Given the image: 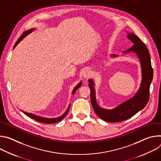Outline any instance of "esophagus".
<instances>
[{
    "mask_svg": "<svg viewBox=\"0 0 161 161\" xmlns=\"http://www.w3.org/2000/svg\"><path fill=\"white\" fill-rule=\"evenodd\" d=\"M83 76L85 78H88L91 76V72L89 70H85L83 71Z\"/></svg>",
    "mask_w": 161,
    "mask_h": 161,
    "instance_id": "obj_1",
    "label": "esophagus"
}]
</instances>
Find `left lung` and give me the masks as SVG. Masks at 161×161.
Wrapping results in <instances>:
<instances>
[{"mask_svg":"<svg viewBox=\"0 0 161 161\" xmlns=\"http://www.w3.org/2000/svg\"><path fill=\"white\" fill-rule=\"evenodd\" d=\"M127 38L134 44L131 48L124 52L127 53L134 52L139 57L142 69V80L140 88L136 94L131 99L123 103L113 109H105L97 104L96 96L94 83L89 80L88 86L90 88V100L92 105L97 115L102 120L109 122H119L130 119L135 114L143 109L150 98V86L153 79V68L152 67L150 56L145 44L133 33H129ZM115 57L116 55H111Z\"/></svg>","mask_w":161,"mask_h":161,"instance_id":"left-lung-1","label":"left lung"}]
</instances>
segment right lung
<instances>
[{
	"mask_svg": "<svg viewBox=\"0 0 161 161\" xmlns=\"http://www.w3.org/2000/svg\"><path fill=\"white\" fill-rule=\"evenodd\" d=\"M33 30H34V29H30V30H29V31H27L24 32V34H23L19 37V39H18L17 40V41L16 42V43H15V44H14V48L16 47V46L21 41V39H22L23 38L25 37L26 36H27L29 33L32 32ZM81 83L80 82V83L75 88V89L73 90V94L75 93V92L78 90V88L81 86ZM69 108H70V105L69 106V107H68L67 109L66 110V111L62 114V115L61 117H58V118H54V119H47V118L41 117H39V116H36V115H35V114H32V113H29L25 112V111H23V112H24V113L26 114L27 116H28L29 117H30V118L32 119H34V120H36V121H37V122H41V123H43V124H53V123L58 122H60V120H62L67 115V113L69 112Z\"/></svg>",
	"mask_w": 161,
	"mask_h": 161,
	"instance_id": "obj_1",
	"label": "right lung"
}]
</instances>
